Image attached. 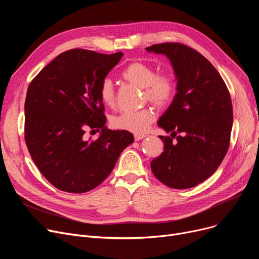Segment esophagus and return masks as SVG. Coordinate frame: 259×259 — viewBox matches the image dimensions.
Wrapping results in <instances>:
<instances>
[{"label": "esophagus", "mask_w": 259, "mask_h": 259, "mask_svg": "<svg viewBox=\"0 0 259 259\" xmlns=\"http://www.w3.org/2000/svg\"><path fill=\"white\" fill-rule=\"evenodd\" d=\"M146 137H147L146 134H135V135H134V140L138 142V141H141V140L145 139Z\"/></svg>", "instance_id": "34e87169"}]
</instances>
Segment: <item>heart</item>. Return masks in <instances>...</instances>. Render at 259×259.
Segmentation results:
<instances>
[{
    "label": "heart",
    "instance_id": "1",
    "mask_svg": "<svg viewBox=\"0 0 259 259\" xmlns=\"http://www.w3.org/2000/svg\"><path fill=\"white\" fill-rule=\"evenodd\" d=\"M121 77L129 83L144 89V99L150 101L159 108L167 107L175 97L176 83L171 73H158L152 66L133 62L121 72ZM100 99L104 105H115V90L112 81L105 78L100 86ZM155 113L150 107H145L135 111H122L111 120L112 126L119 130L135 134L145 132L154 121Z\"/></svg>",
    "mask_w": 259,
    "mask_h": 259
}]
</instances>
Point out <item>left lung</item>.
Here are the masks:
<instances>
[{"instance_id":"1","label":"left lung","mask_w":259,"mask_h":259,"mask_svg":"<svg viewBox=\"0 0 259 259\" xmlns=\"http://www.w3.org/2000/svg\"><path fill=\"white\" fill-rule=\"evenodd\" d=\"M146 50L165 54L178 79V92L158 120L171 137H159L164 152L151 161V170L170 188L195 187L210 178L228 152L233 125L229 90L214 66L191 47L162 43Z\"/></svg>"}]
</instances>
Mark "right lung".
I'll return each instance as SVG.
<instances>
[{
    "instance_id": "obj_1",
    "label": "right lung",
    "mask_w": 259,
    "mask_h": 259,
    "mask_svg": "<svg viewBox=\"0 0 259 259\" xmlns=\"http://www.w3.org/2000/svg\"><path fill=\"white\" fill-rule=\"evenodd\" d=\"M121 52L67 50L31 80L25 101V142L44 178L69 193H85L103 183L121 151L133 143L125 130L106 128L100 86ZM87 128L102 129L87 141Z\"/></svg>"
}]
</instances>
